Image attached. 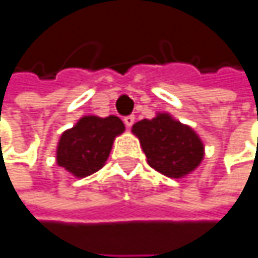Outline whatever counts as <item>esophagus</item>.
Segmentation results:
<instances>
[{
  "label": "esophagus",
  "mask_w": 258,
  "mask_h": 258,
  "mask_svg": "<svg viewBox=\"0 0 258 258\" xmlns=\"http://www.w3.org/2000/svg\"><path fill=\"white\" fill-rule=\"evenodd\" d=\"M123 123H125L126 128H132V125L135 123V116H126V117H123Z\"/></svg>",
  "instance_id": "1"
}]
</instances>
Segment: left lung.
I'll return each instance as SVG.
<instances>
[{"instance_id": "8db88e82", "label": "left lung", "mask_w": 258, "mask_h": 258, "mask_svg": "<svg viewBox=\"0 0 258 258\" xmlns=\"http://www.w3.org/2000/svg\"><path fill=\"white\" fill-rule=\"evenodd\" d=\"M132 132L139 139L150 167L168 177H185L204 160L205 147L199 135L168 113L136 122Z\"/></svg>"}]
</instances>
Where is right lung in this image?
<instances>
[{
	"label": "right lung",
	"mask_w": 258,
	"mask_h": 258,
	"mask_svg": "<svg viewBox=\"0 0 258 258\" xmlns=\"http://www.w3.org/2000/svg\"><path fill=\"white\" fill-rule=\"evenodd\" d=\"M123 132L125 125L117 116H82L61 135L56 163L78 179L93 174L105 165L116 136Z\"/></svg>",
	"instance_id": "right-lung-1"
}]
</instances>
